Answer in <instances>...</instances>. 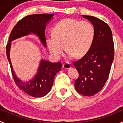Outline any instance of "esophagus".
Listing matches in <instances>:
<instances>
[{
	"label": "esophagus",
	"instance_id": "34e87169",
	"mask_svg": "<svg viewBox=\"0 0 123 123\" xmlns=\"http://www.w3.org/2000/svg\"><path fill=\"white\" fill-rule=\"evenodd\" d=\"M70 67H71V65H70L69 63L66 62L62 64V68L64 69H65V70H67V69H69Z\"/></svg>",
	"mask_w": 123,
	"mask_h": 123
}]
</instances>
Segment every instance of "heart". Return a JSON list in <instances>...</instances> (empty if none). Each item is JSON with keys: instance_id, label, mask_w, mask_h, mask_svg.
<instances>
[{"instance_id": "1", "label": "heart", "mask_w": 123, "mask_h": 123, "mask_svg": "<svg viewBox=\"0 0 123 123\" xmlns=\"http://www.w3.org/2000/svg\"><path fill=\"white\" fill-rule=\"evenodd\" d=\"M94 35V26L88 21L66 18L55 26L53 35L47 37V45L55 58L61 56L64 46L69 56L80 58L89 51Z\"/></svg>"}]
</instances>
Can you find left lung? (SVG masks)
<instances>
[{
    "label": "left lung",
    "instance_id": "8db88e82",
    "mask_svg": "<svg viewBox=\"0 0 123 123\" xmlns=\"http://www.w3.org/2000/svg\"><path fill=\"white\" fill-rule=\"evenodd\" d=\"M82 16L93 25L95 35L86 54L73 63L79 72L74 86L80 94L93 96L102 90L109 77L114 58V44L108 24L95 17Z\"/></svg>",
    "mask_w": 123,
    "mask_h": 123
}]
</instances>
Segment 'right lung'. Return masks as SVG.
I'll return each mask as SVG.
<instances>
[{
	"instance_id": "1",
	"label": "right lung",
	"mask_w": 123,
	"mask_h": 123,
	"mask_svg": "<svg viewBox=\"0 0 123 123\" xmlns=\"http://www.w3.org/2000/svg\"><path fill=\"white\" fill-rule=\"evenodd\" d=\"M54 14H32L25 17L18 21L11 32L9 42L6 44V51L12 76L16 85L29 96L34 97H42L50 91L53 80L57 73L61 70L60 62L52 63L42 60L39 67L38 71L32 80L27 82H21L15 76L9 58V49L11 41L21 37L33 33L39 37L44 46H46L45 29L47 22L51 20Z\"/></svg>"
}]
</instances>
